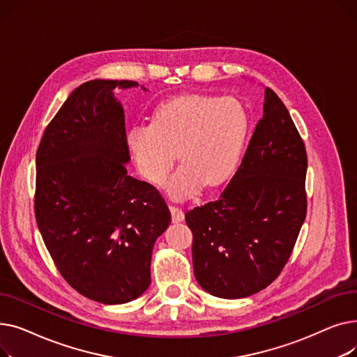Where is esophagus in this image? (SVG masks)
I'll return each instance as SVG.
<instances>
[{"mask_svg": "<svg viewBox=\"0 0 357 357\" xmlns=\"http://www.w3.org/2000/svg\"><path fill=\"white\" fill-rule=\"evenodd\" d=\"M169 210H171L172 221H174V222H181V221L183 220V211H182V208L175 207V205H171V207H169Z\"/></svg>", "mask_w": 357, "mask_h": 357, "instance_id": "34e87169", "label": "esophagus"}]
</instances>
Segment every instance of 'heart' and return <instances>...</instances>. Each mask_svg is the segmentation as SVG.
<instances>
[{"instance_id": "heart-1", "label": "heart", "mask_w": 357, "mask_h": 357, "mask_svg": "<svg viewBox=\"0 0 357 357\" xmlns=\"http://www.w3.org/2000/svg\"><path fill=\"white\" fill-rule=\"evenodd\" d=\"M248 109L233 97L186 93L162 101L152 123L127 131V146L140 175L155 185L166 181L176 158L183 163L167 191L181 199L205 183H226L237 171L249 136Z\"/></svg>"}]
</instances>
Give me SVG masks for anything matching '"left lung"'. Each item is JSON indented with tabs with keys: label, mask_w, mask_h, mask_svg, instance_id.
<instances>
[{
	"label": "left lung",
	"mask_w": 357,
	"mask_h": 357,
	"mask_svg": "<svg viewBox=\"0 0 357 357\" xmlns=\"http://www.w3.org/2000/svg\"><path fill=\"white\" fill-rule=\"evenodd\" d=\"M307 150L285 104L265 89L264 117L220 198L185 214L197 282L246 298L282 272L307 215Z\"/></svg>",
	"instance_id": "8db88e82"
}]
</instances>
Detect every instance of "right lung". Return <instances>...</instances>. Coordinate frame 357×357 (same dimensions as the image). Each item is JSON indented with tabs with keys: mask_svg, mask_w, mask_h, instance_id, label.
Listing matches in <instances>:
<instances>
[{
	"mask_svg": "<svg viewBox=\"0 0 357 357\" xmlns=\"http://www.w3.org/2000/svg\"><path fill=\"white\" fill-rule=\"evenodd\" d=\"M116 86L137 82L93 79L73 89L36 153L34 214L45 245L75 291L108 305L149 288L155 241L171 222L155 186L127 175Z\"/></svg>",
	"mask_w": 357,
	"mask_h": 357,
	"instance_id": "right-lung-1",
	"label": "right lung"
}]
</instances>
